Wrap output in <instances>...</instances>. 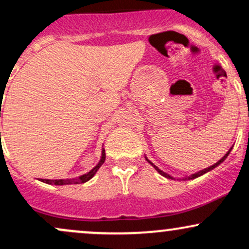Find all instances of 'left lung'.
<instances>
[{
	"instance_id": "left-lung-1",
	"label": "left lung",
	"mask_w": 249,
	"mask_h": 249,
	"mask_svg": "<svg viewBox=\"0 0 249 249\" xmlns=\"http://www.w3.org/2000/svg\"><path fill=\"white\" fill-rule=\"evenodd\" d=\"M231 151H232V147H231V148H230V150H228V152H227V153H226V154H225V156H224V157H222V158H221V159H220V160H219V161H216V162H215V164H213V165H212V166H210V167H207V168H204V170L199 171V172H196V173H193V174H190V176H186V177H184V178H177V180H179V179H182V180H190V179H196V178H198V177H200V176H202V174H205V173L210 172V171H211V170H213V168H215L216 166H218V165H220V164H221V162H222V161H224L226 158H227V156H228V154H230V152H231ZM146 160H147L148 162H150V164H151V165H152V166H153L154 168H156V170H157V171H158V172H159V173H160L162 177H165V178H168V179H173V180H176V178H174V177H172V176H170V174H167V173H165V172H164V171H161V170H160V168H158V167H157V166H156V165H154L152 161H150V160H148V159H147V158H146Z\"/></svg>"
}]
</instances>
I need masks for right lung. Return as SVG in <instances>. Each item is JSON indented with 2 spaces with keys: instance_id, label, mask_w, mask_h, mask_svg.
Masks as SVG:
<instances>
[{
  "instance_id": "add662e5",
  "label": "right lung",
  "mask_w": 249,
  "mask_h": 249,
  "mask_svg": "<svg viewBox=\"0 0 249 249\" xmlns=\"http://www.w3.org/2000/svg\"><path fill=\"white\" fill-rule=\"evenodd\" d=\"M1 117V113H0ZM1 134V133H0ZM105 161V150L103 148L102 151V158L99 160L98 164L96 165L95 167L92 168L91 171H89L88 173L83 174V176L77 177V178H58V179H41V181L45 182V184H50V185H71V184H83V182H87L95 176L98 168L104 164Z\"/></svg>"
}]
</instances>
